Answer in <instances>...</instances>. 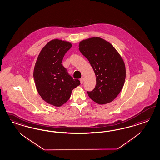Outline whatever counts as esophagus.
<instances>
[{"label":"esophagus","instance_id":"34e87169","mask_svg":"<svg viewBox=\"0 0 160 160\" xmlns=\"http://www.w3.org/2000/svg\"><path fill=\"white\" fill-rule=\"evenodd\" d=\"M80 83H81V84H82V82H84V78H81L80 79Z\"/></svg>","mask_w":160,"mask_h":160}]
</instances>
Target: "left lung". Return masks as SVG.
I'll list each match as a JSON object with an SVG mask.
<instances>
[{
  "instance_id": "8db88e82",
  "label": "left lung",
  "mask_w": 160,
  "mask_h": 160,
  "mask_svg": "<svg viewBox=\"0 0 160 160\" xmlns=\"http://www.w3.org/2000/svg\"><path fill=\"white\" fill-rule=\"evenodd\" d=\"M79 50L88 59L96 75V85L88 96L99 104L113 101L123 87L126 66L120 54L104 39L94 37L83 40Z\"/></svg>"
}]
</instances>
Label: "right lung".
Returning <instances> with one entry per match:
<instances>
[{"mask_svg":"<svg viewBox=\"0 0 160 160\" xmlns=\"http://www.w3.org/2000/svg\"><path fill=\"white\" fill-rule=\"evenodd\" d=\"M72 46L71 43L64 40L50 41L40 51L34 66L33 78L39 95L54 106H61L68 102L72 90L80 84L62 64Z\"/></svg>","mask_w":160,"mask_h":160,"instance_id":"obj_1","label":"right lung"}]
</instances>
